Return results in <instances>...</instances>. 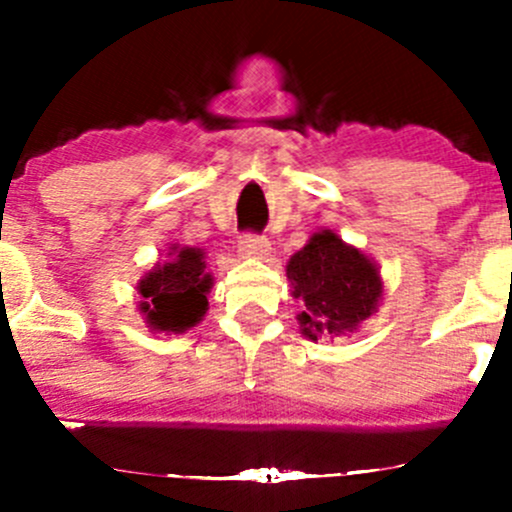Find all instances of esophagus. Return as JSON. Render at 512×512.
<instances>
[{
    "instance_id": "obj_1",
    "label": "esophagus",
    "mask_w": 512,
    "mask_h": 512,
    "mask_svg": "<svg viewBox=\"0 0 512 512\" xmlns=\"http://www.w3.org/2000/svg\"><path fill=\"white\" fill-rule=\"evenodd\" d=\"M270 250V242L260 235H250L247 232V235H242L237 240V252H240V257H247V260H265L270 255Z\"/></svg>"
}]
</instances>
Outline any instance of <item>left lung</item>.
Returning a JSON list of instances; mask_svg holds the SVG:
<instances>
[{
  "instance_id": "obj_1",
  "label": "left lung",
  "mask_w": 512,
  "mask_h": 512,
  "mask_svg": "<svg viewBox=\"0 0 512 512\" xmlns=\"http://www.w3.org/2000/svg\"><path fill=\"white\" fill-rule=\"evenodd\" d=\"M292 297L302 299L299 332L317 342L354 332L379 309L384 282L374 260L334 230H319L287 262Z\"/></svg>"
}]
</instances>
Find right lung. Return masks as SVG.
I'll return each mask as SVG.
<instances>
[{
  "instance_id": "1",
  "label": "right lung",
  "mask_w": 512,
  "mask_h": 512,
  "mask_svg": "<svg viewBox=\"0 0 512 512\" xmlns=\"http://www.w3.org/2000/svg\"><path fill=\"white\" fill-rule=\"evenodd\" d=\"M205 252L200 247L173 245L168 262L153 267L138 282L141 314L158 332L183 334L200 324L208 312V292L213 275L205 272Z\"/></svg>"
}]
</instances>
